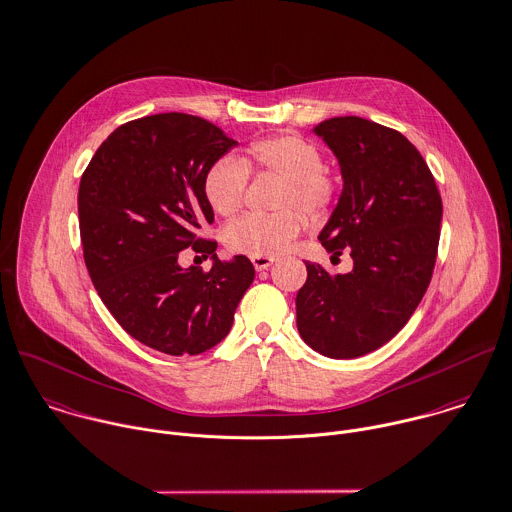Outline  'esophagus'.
Returning <instances> with one entry per match:
<instances>
[{"mask_svg": "<svg viewBox=\"0 0 512 512\" xmlns=\"http://www.w3.org/2000/svg\"><path fill=\"white\" fill-rule=\"evenodd\" d=\"M275 261V257H251V263L257 271H265L267 267H271Z\"/></svg>", "mask_w": 512, "mask_h": 512, "instance_id": "1", "label": "esophagus"}]
</instances>
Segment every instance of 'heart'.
I'll return each mask as SVG.
<instances>
[{
  "label": "heart",
  "instance_id": "b5f03b06",
  "mask_svg": "<svg viewBox=\"0 0 512 512\" xmlns=\"http://www.w3.org/2000/svg\"><path fill=\"white\" fill-rule=\"evenodd\" d=\"M249 171L281 177L277 213H249L229 223L223 239L229 251L249 257H273L291 247L303 231V217L321 219L335 205L339 179L323 163L317 143L279 133L251 143L245 157L217 159L205 173L203 193L211 209L223 217L235 215L245 201Z\"/></svg>",
  "mask_w": 512,
  "mask_h": 512
}]
</instances>
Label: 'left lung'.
I'll list each match as a JSON object with an SVG mask.
<instances>
[{
  "label": "left lung",
  "instance_id": "left-lung-1",
  "mask_svg": "<svg viewBox=\"0 0 512 512\" xmlns=\"http://www.w3.org/2000/svg\"><path fill=\"white\" fill-rule=\"evenodd\" d=\"M339 159L343 193L321 245L353 271L305 261L297 293L303 341L331 359H355L391 341L419 307L437 261L443 201L417 147L397 129L347 115L315 127Z\"/></svg>",
  "mask_w": 512,
  "mask_h": 512
}]
</instances>
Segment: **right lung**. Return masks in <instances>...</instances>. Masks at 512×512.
<instances>
[{
  "instance_id": "right-lung-1",
  "label": "right lung",
  "mask_w": 512,
  "mask_h": 512,
  "mask_svg": "<svg viewBox=\"0 0 512 512\" xmlns=\"http://www.w3.org/2000/svg\"><path fill=\"white\" fill-rule=\"evenodd\" d=\"M233 145L207 119L157 113L119 125L81 175L79 235L95 291L133 339L165 355L225 339L255 277L245 255L221 261L217 241L197 233L213 223L205 173ZM189 246L214 257L209 272L178 265Z\"/></svg>"
}]
</instances>
